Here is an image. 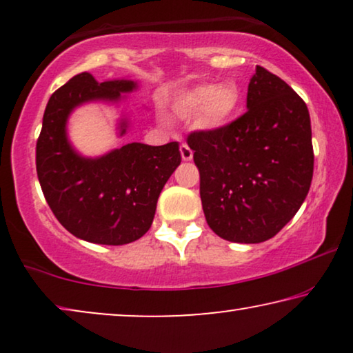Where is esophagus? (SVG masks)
Returning a JSON list of instances; mask_svg holds the SVG:
<instances>
[{
    "mask_svg": "<svg viewBox=\"0 0 353 353\" xmlns=\"http://www.w3.org/2000/svg\"><path fill=\"white\" fill-rule=\"evenodd\" d=\"M180 154H181L183 161H191V159H192V151H191V148L188 146V144H181Z\"/></svg>",
    "mask_w": 353,
    "mask_h": 353,
    "instance_id": "34e87169",
    "label": "esophagus"
}]
</instances>
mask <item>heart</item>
Instances as JSON below:
<instances>
[{"label":"heart","instance_id":"obj_1","mask_svg":"<svg viewBox=\"0 0 353 353\" xmlns=\"http://www.w3.org/2000/svg\"><path fill=\"white\" fill-rule=\"evenodd\" d=\"M243 94L234 81L199 83L181 91L175 109L181 115H196V123L204 130H221L238 117Z\"/></svg>","mask_w":353,"mask_h":353}]
</instances>
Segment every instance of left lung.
Instances as JSON below:
<instances>
[{"instance_id": "left-lung-1", "label": "left lung", "mask_w": 353, "mask_h": 353, "mask_svg": "<svg viewBox=\"0 0 353 353\" xmlns=\"http://www.w3.org/2000/svg\"><path fill=\"white\" fill-rule=\"evenodd\" d=\"M201 176L202 209L215 234L231 243L273 238L310 190L313 146L303 99L257 65L248 110L221 130L188 137Z\"/></svg>"}]
</instances>
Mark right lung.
Here are the masks:
<instances>
[{"label":"right lung","instance_id":"add662e5","mask_svg":"<svg viewBox=\"0 0 353 353\" xmlns=\"http://www.w3.org/2000/svg\"><path fill=\"white\" fill-rule=\"evenodd\" d=\"M133 80L98 83L83 72L51 94L37 141V173L52 214L77 238L94 244L133 243L151 228L159 194L181 156L176 141L163 146L128 143L101 157H83L67 138L72 110L91 101L119 103L137 90ZM128 127L120 122V137Z\"/></svg>","mask_w":353,"mask_h":353}]
</instances>
